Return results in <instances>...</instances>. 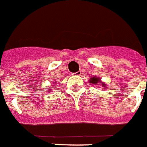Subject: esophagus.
Wrapping results in <instances>:
<instances>
[{
    "instance_id": "34e87169",
    "label": "esophagus",
    "mask_w": 147,
    "mask_h": 147,
    "mask_svg": "<svg viewBox=\"0 0 147 147\" xmlns=\"http://www.w3.org/2000/svg\"><path fill=\"white\" fill-rule=\"evenodd\" d=\"M72 74H73V76H81L82 71H77V72H74V73H72Z\"/></svg>"
}]
</instances>
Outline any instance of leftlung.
I'll use <instances>...</instances> for the list:
<instances>
[{"instance_id": "obj_1", "label": "left lung", "mask_w": 147, "mask_h": 147, "mask_svg": "<svg viewBox=\"0 0 147 147\" xmlns=\"http://www.w3.org/2000/svg\"><path fill=\"white\" fill-rule=\"evenodd\" d=\"M89 82H90V83L95 84V85H97V83H98V82H101L100 79L97 78V77H96V76H94V77H92V78H90V80H89ZM102 86H105V85H104L103 82H102Z\"/></svg>"}]
</instances>
